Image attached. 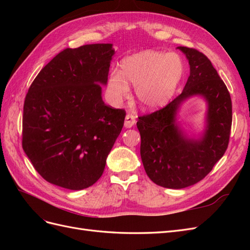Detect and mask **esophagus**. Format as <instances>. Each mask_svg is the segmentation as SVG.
<instances>
[{"mask_svg": "<svg viewBox=\"0 0 250 250\" xmlns=\"http://www.w3.org/2000/svg\"><path fill=\"white\" fill-rule=\"evenodd\" d=\"M135 123V118L132 115H128L125 117V122H124V126L126 128H131Z\"/></svg>", "mask_w": 250, "mask_h": 250, "instance_id": "34e87169", "label": "esophagus"}]
</instances>
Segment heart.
Returning <instances> with one entry per match:
<instances>
[{"mask_svg": "<svg viewBox=\"0 0 250 250\" xmlns=\"http://www.w3.org/2000/svg\"><path fill=\"white\" fill-rule=\"evenodd\" d=\"M183 75V60L175 53L143 51L124 58L121 72L110 73L107 90L111 100L119 103L128 96L130 83L143 107L157 108L171 99Z\"/></svg>", "mask_w": 250, "mask_h": 250, "instance_id": "heart-1", "label": "heart"}]
</instances>
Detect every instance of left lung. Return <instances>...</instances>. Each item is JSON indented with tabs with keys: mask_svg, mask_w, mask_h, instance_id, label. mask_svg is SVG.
Masks as SVG:
<instances>
[{
	"mask_svg": "<svg viewBox=\"0 0 250 250\" xmlns=\"http://www.w3.org/2000/svg\"><path fill=\"white\" fill-rule=\"evenodd\" d=\"M177 49L190 64L183 93L165 107L139 117L137 123L147 175L168 188L190 187L208 175L228 149L232 121L229 92L210 60L196 49ZM193 95L208 103L206 129L199 139L188 138L176 123L180 104Z\"/></svg>",
	"mask_w": 250,
	"mask_h": 250,
	"instance_id": "8db88e82",
	"label": "left lung"
}]
</instances>
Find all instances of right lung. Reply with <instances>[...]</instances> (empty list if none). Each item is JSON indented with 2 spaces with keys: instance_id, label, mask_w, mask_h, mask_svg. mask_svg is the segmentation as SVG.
Here are the masks:
<instances>
[{
  "instance_id": "1",
  "label": "right lung",
  "mask_w": 250,
  "mask_h": 250,
  "mask_svg": "<svg viewBox=\"0 0 250 250\" xmlns=\"http://www.w3.org/2000/svg\"><path fill=\"white\" fill-rule=\"evenodd\" d=\"M111 43L62 51L29 87L22 113V149L48 183L83 190L99 179L126 112L104 104Z\"/></svg>"
}]
</instances>
